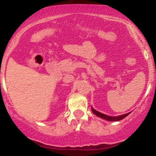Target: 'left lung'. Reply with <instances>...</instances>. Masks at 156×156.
<instances>
[{
  "mask_svg": "<svg viewBox=\"0 0 156 156\" xmlns=\"http://www.w3.org/2000/svg\"><path fill=\"white\" fill-rule=\"evenodd\" d=\"M91 111H92L93 113H94L96 115L98 116V117L105 119V120L109 121V122H117V121L122 120V119H125V117H127V116L130 113V112H128V113H127V114L122 115H119V116H108V115H105V114H103V113L97 111V110L94 109L93 107H91Z\"/></svg>",
  "mask_w": 156,
  "mask_h": 156,
  "instance_id": "obj_1",
  "label": "left lung"
}]
</instances>
